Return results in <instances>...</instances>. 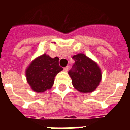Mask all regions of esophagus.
Returning a JSON list of instances; mask_svg holds the SVG:
<instances>
[{"instance_id":"1","label":"esophagus","mask_w":130,"mask_h":130,"mask_svg":"<svg viewBox=\"0 0 130 130\" xmlns=\"http://www.w3.org/2000/svg\"><path fill=\"white\" fill-rule=\"evenodd\" d=\"M68 70H69V66H66V67L64 68V70H65V72H68Z\"/></svg>"}]
</instances>
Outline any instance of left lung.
<instances>
[{
  "mask_svg": "<svg viewBox=\"0 0 130 130\" xmlns=\"http://www.w3.org/2000/svg\"><path fill=\"white\" fill-rule=\"evenodd\" d=\"M75 63L68 72L72 84L81 93H90L96 89L102 79L100 68L95 62L83 54L72 57Z\"/></svg>",
  "mask_w": 130,
  "mask_h": 130,
  "instance_id": "1",
  "label": "left lung"
}]
</instances>
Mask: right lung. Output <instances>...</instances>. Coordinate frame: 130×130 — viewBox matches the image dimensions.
Instances as JSON below:
<instances>
[{"label":"right lung","mask_w":130,"mask_h":130,"mask_svg":"<svg viewBox=\"0 0 130 130\" xmlns=\"http://www.w3.org/2000/svg\"><path fill=\"white\" fill-rule=\"evenodd\" d=\"M59 58H52L46 54L34 60L26 71L27 82L35 92L43 93L54 84V77L63 69L58 64Z\"/></svg>","instance_id":"right-lung-1"}]
</instances>
